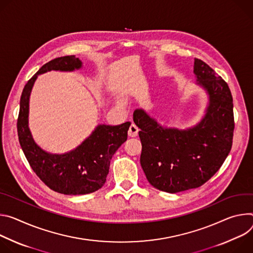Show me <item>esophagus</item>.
Instances as JSON below:
<instances>
[{
    "label": "esophagus",
    "instance_id": "esophagus-1",
    "mask_svg": "<svg viewBox=\"0 0 253 253\" xmlns=\"http://www.w3.org/2000/svg\"><path fill=\"white\" fill-rule=\"evenodd\" d=\"M138 133V128L134 126V125H131L128 128V131H127V135L129 137H135Z\"/></svg>",
    "mask_w": 253,
    "mask_h": 253
}]
</instances>
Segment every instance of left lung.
Instances as JSON below:
<instances>
[{
  "label": "left lung",
  "instance_id": "8db88e82",
  "mask_svg": "<svg viewBox=\"0 0 253 253\" xmlns=\"http://www.w3.org/2000/svg\"><path fill=\"white\" fill-rule=\"evenodd\" d=\"M197 84L209 96L206 115L187 129L164 127L142 109L133 112L141 129V166L156 189L178 193L205 184L222 166L232 147L233 99L228 84L208 64L195 58Z\"/></svg>",
  "mask_w": 253,
  "mask_h": 253
}]
</instances>
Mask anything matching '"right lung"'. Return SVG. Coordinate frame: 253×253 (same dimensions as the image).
Returning a JSON list of instances; mask_svg holds the SVG:
<instances>
[{
	"label": "right lung",
	"instance_id": "obj_1",
	"mask_svg": "<svg viewBox=\"0 0 253 253\" xmlns=\"http://www.w3.org/2000/svg\"><path fill=\"white\" fill-rule=\"evenodd\" d=\"M81 66L82 62L74 55L44 64L26 83L17 122L19 142L32 170L47 187L64 195L89 194L104 185L110 160L126 141L130 126L129 122L120 126L99 125L80 146L63 155L49 154L37 146L28 126L29 98L34 82L39 74L47 71H73Z\"/></svg>",
	"mask_w": 253,
	"mask_h": 253
}]
</instances>
